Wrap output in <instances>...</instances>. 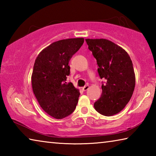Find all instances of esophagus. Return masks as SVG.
<instances>
[{
    "label": "esophagus",
    "mask_w": 156,
    "mask_h": 156,
    "mask_svg": "<svg viewBox=\"0 0 156 156\" xmlns=\"http://www.w3.org/2000/svg\"><path fill=\"white\" fill-rule=\"evenodd\" d=\"M89 88V85H85V86L84 87L82 88V89H83V91H87V90H88Z\"/></svg>",
    "instance_id": "1"
}]
</instances>
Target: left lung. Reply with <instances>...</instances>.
<instances>
[{
    "instance_id": "left-lung-1",
    "label": "left lung",
    "mask_w": 156,
    "mask_h": 156,
    "mask_svg": "<svg viewBox=\"0 0 156 156\" xmlns=\"http://www.w3.org/2000/svg\"><path fill=\"white\" fill-rule=\"evenodd\" d=\"M96 59L102 84V95L94 103L100 114L112 116L120 112L130 100L136 84L133 63L125 49L107 39H85Z\"/></svg>"
}]
</instances>
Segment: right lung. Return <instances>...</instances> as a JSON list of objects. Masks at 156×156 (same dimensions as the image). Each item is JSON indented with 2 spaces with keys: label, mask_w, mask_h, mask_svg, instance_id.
<instances>
[{
  "label": "right lung",
  "mask_w": 156,
  "mask_h": 156,
  "mask_svg": "<svg viewBox=\"0 0 156 156\" xmlns=\"http://www.w3.org/2000/svg\"><path fill=\"white\" fill-rule=\"evenodd\" d=\"M83 43V38L54 42L42 50L34 62L33 92L42 109L56 119L70 115L77 105L80 92L66 80L70 73L69 62Z\"/></svg>",
  "instance_id": "add662e5"
}]
</instances>
